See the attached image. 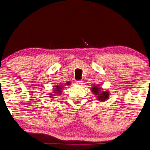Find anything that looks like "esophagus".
I'll list each match as a JSON object with an SVG mask.
<instances>
[{
  "label": "esophagus",
  "instance_id": "esophagus-1",
  "mask_svg": "<svg viewBox=\"0 0 150 150\" xmlns=\"http://www.w3.org/2000/svg\"><path fill=\"white\" fill-rule=\"evenodd\" d=\"M75 83L77 84H79V85H83V84L84 82H83V81L79 80V81H77Z\"/></svg>",
  "mask_w": 150,
  "mask_h": 150
}]
</instances>
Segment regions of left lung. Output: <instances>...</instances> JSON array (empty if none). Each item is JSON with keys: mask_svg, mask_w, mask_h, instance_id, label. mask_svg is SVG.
I'll use <instances>...</instances> for the list:
<instances>
[{"mask_svg": "<svg viewBox=\"0 0 150 150\" xmlns=\"http://www.w3.org/2000/svg\"><path fill=\"white\" fill-rule=\"evenodd\" d=\"M102 88H100L99 85H96L94 86L92 88V91L93 93L96 95V96H98V100L100 102H103L107 100L109 98V96H110V93L108 91H102Z\"/></svg>", "mask_w": 150, "mask_h": 150, "instance_id": "left-lung-1", "label": "left lung"}]
</instances>
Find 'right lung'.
Listing matches in <instances>:
<instances>
[{"label":"right lung","instance_id":"right-lung-1","mask_svg":"<svg viewBox=\"0 0 150 150\" xmlns=\"http://www.w3.org/2000/svg\"><path fill=\"white\" fill-rule=\"evenodd\" d=\"M67 85H69V83H66ZM64 88V86L62 85H56L55 86H54V94H49L50 95V98H55L54 96H56V95H61V92H62V89Z\"/></svg>","mask_w":150,"mask_h":150}]
</instances>
